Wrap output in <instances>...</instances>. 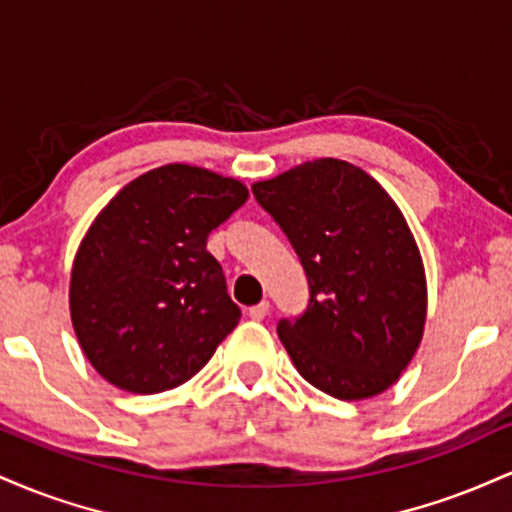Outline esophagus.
Segmentation results:
<instances>
[{
	"label": "esophagus",
	"mask_w": 512,
	"mask_h": 512,
	"mask_svg": "<svg viewBox=\"0 0 512 512\" xmlns=\"http://www.w3.org/2000/svg\"><path fill=\"white\" fill-rule=\"evenodd\" d=\"M248 315L252 317V320H264V317L269 315V303L262 301V303L252 305V308L248 310Z\"/></svg>",
	"instance_id": "34e87169"
}]
</instances>
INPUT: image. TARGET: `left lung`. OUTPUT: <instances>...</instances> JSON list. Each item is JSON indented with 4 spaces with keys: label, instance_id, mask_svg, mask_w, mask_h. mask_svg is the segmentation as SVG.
<instances>
[{
    "label": "left lung",
    "instance_id": "1",
    "mask_svg": "<svg viewBox=\"0 0 512 512\" xmlns=\"http://www.w3.org/2000/svg\"><path fill=\"white\" fill-rule=\"evenodd\" d=\"M252 195L308 276L305 313L276 325L298 373L346 402L395 385L424 337L426 274L392 197L339 158L255 182Z\"/></svg>",
    "mask_w": 512,
    "mask_h": 512
}]
</instances>
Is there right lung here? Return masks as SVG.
Here are the masks:
<instances>
[{"mask_svg":"<svg viewBox=\"0 0 512 512\" xmlns=\"http://www.w3.org/2000/svg\"><path fill=\"white\" fill-rule=\"evenodd\" d=\"M248 199L240 180L168 163L110 199L76 250L69 310L91 366L120 390H173L240 320L207 238Z\"/></svg>","mask_w":512,"mask_h":512,"instance_id":"obj_1","label":"right lung"}]
</instances>
